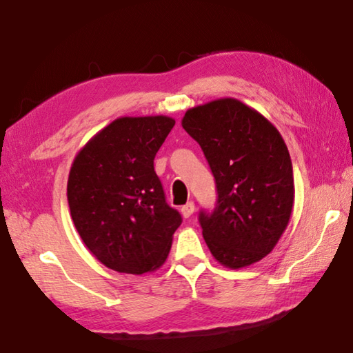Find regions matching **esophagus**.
Here are the masks:
<instances>
[{"label": "esophagus", "instance_id": "esophagus-1", "mask_svg": "<svg viewBox=\"0 0 353 353\" xmlns=\"http://www.w3.org/2000/svg\"><path fill=\"white\" fill-rule=\"evenodd\" d=\"M181 213H182L183 217H190L191 214L194 213V203L188 202L187 205H183V207L181 208Z\"/></svg>", "mask_w": 353, "mask_h": 353}]
</instances>
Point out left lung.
Listing matches in <instances>:
<instances>
[{
	"mask_svg": "<svg viewBox=\"0 0 353 353\" xmlns=\"http://www.w3.org/2000/svg\"><path fill=\"white\" fill-rule=\"evenodd\" d=\"M182 126L201 145L217 188L202 234L223 267L243 268L272 252L290 221L294 182L290 154L264 115L233 97L185 112Z\"/></svg>",
	"mask_w": 353,
	"mask_h": 353,
	"instance_id": "1",
	"label": "left lung"
}]
</instances>
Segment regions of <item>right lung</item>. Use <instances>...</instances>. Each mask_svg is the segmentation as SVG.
<instances>
[{
    "label": "right lung",
    "mask_w": 353,
    "mask_h": 353,
    "mask_svg": "<svg viewBox=\"0 0 353 353\" xmlns=\"http://www.w3.org/2000/svg\"><path fill=\"white\" fill-rule=\"evenodd\" d=\"M174 123L168 115L115 119L70 166L68 202L75 230L111 270L151 273L168 258L182 217L165 202L154 157Z\"/></svg>",
    "instance_id": "add662e5"
}]
</instances>
